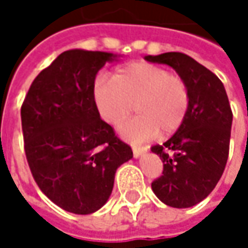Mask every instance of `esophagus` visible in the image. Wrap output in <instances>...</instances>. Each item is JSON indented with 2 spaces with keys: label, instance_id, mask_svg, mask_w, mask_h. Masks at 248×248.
Instances as JSON below:
<instances>
[{
  "label": "esophagus",
  "instance_id": "34e87169",
  "mask_svg": "<svg viewBox=\"0 0 248 248\" xmlns=\"http://www.w3.org/2000/svg\"><path fill=\"white\" fill-rule=\"evenodd\" d=\"M132 151H133V156H135V158H139V156H142V155L146 152L145 148H138V146H133Z\"/></svg>",
  "mask_w": 248,
  "mask_h": 248
}]
</instances>
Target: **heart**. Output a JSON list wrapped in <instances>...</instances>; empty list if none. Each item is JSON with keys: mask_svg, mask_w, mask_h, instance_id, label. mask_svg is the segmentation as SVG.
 <instances>
[{"mask_svg": "<svg viewBox=\"0 0 248 248\" xmlns=\"http://www.w3.org/2000/svg\"><path fill=\"white\" fill-rule=\"evenodd\" d=\"M93 96L102 119L115 127L130 115L135 105L138 116L119 130L124 140L135 145L152 140L161 130L175 132L189 108L185 80L145 62L126 64L113 78L100 76L94 83Z\"/></svg>", "mask_w": 248, "mask_h": 248, "instance_id": "obj_1", "label": "heart"}]
</instances>
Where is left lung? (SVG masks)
<instances>
[{"instance_id":"8db88e82","label":"left lung","mask_w":248,"mask_h":248,"mask_svg":"<svg viewBox=\"0 0 248 248\" xmlns=\"http://www.w3.org/2000/svg\"><path fill=\"white\" fill-rule=\"evenodd\" d=\"M145 60L172 67L189 90L182 124L164 145L152 146L164 162L152 191L170 207L189 208L211 194L224 172L232 124L230 102L221 80L184 53L145 56Z\"/></svg>"}]
</instances>
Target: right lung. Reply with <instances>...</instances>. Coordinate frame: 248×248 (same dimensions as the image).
Wrapping results in <instances>:
<instances>
[{
	"label": "right lung",
	"instance_id": "add662e5",
	"mask_svg": "<svg viewBox=\"0 0 248 248\" xmlns=\"http://www.w3.org/2000/svg\"><path fill=\"white\" fill-rule=\"evenodd\" d=\"M118 54L81 48L62 53L37 76L21 106L25 156L40 189L60 208L92 214L109 200L116 170L133 158L100 119L97 72Z\"/></svg>",
	"mask_w": 248,
	"mask_h": 248
}]
</instances>
